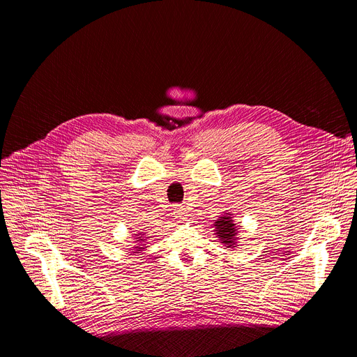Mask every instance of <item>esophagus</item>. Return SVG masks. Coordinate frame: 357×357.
I'll return each mask as SVG.
<instances>
[{
  "label": "esophagus",
  "instance_id": "34e87169",
  "mask_svg": "<svg viewBox=\"0 0 357 357\" xmlns=\"http://www.w3.org/2000/svg\"><path fill=\"white\" fill-rule=\"evenodd\" d=\"M173 210H174V214H176V217H177V218H185L187 213H185L184 206H181V204H176Z\"/></svg>",
  "mask_w": 357,
  "mask_h": 357
}]
</instances>
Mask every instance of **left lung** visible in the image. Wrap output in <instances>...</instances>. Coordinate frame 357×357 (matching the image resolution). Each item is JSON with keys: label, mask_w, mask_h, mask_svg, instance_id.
Here are the masks:
<instances>
[{"label": "left lung", "mask_w": 357, "mask_h": 357, "mask_svg": "<svg viewBox=\"0 0 357 357\" xmlns=\"http://www.w3.org/2000/svg\"><path fill=\"white\" fill-rule=\"evenodd\" d=\"M215 226V233L218 238L222 240V243L227 244V248H236L234 241H236V234H237V227H234L231 217L223 215L218 218V220L214 223Z\"/></svg>", "instance_id": "obj_1"}]
</instances>
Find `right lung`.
Here are the masks:
<instances>
[{"instance_id": "obj_1", "label": "right lung", "mask_w": 357, "mask_h": 357, "mask_svg": "<svg viewBox=\"0 0 357 357\" xmlns=\"http://www.w3.org/2000/svg\"><path fill=\"white\" fill-rule=\"evenodd\" d=\"M142 240H143V238H142ZM140 249H142V248H140ZM137 252H142V250H137Z\"/></svg>"}]
</instances>
